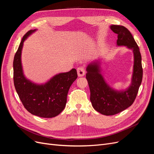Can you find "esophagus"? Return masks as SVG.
Segmentation results:
<instances>
[{"label":"esophagus","instance_id":"obj_1","mask_svg":"<svg viewBox=\"0 0 154 154\" xmlns=\"http://www.w3.org/2000/svg\"><path fill=\"white\" fill-rule=\"evenodd\" d=\"M77 72H78V75L79 77H82L85 75V69L82 67H80L77 69Z\"/></svg>","mask_w":154,"mask_h":154}]
</instances>
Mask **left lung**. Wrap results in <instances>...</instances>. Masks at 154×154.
I'll return each mask as SVG.
<instances>
[{
	"mask_svg": "<svg viewBox=\"0 0 154 154\" xmlns=\"http://www.w3.org/2000/svg\"><path fill=\"white\" fill-rule=\"evenodd\" d=\"M110 29L118 34V45L127 46L133 51L134 63L131 85L124 91L114 90L107 84L101 74L99 62H92L87 67L86 78L90 88L92 106L105 116L118 114L131 106L137 96L143 78L141 55L131 32L119 25H112Z\"/></svg>",
	"mask_w": 154,
	"mask_h": 154,
	"instance_id": "obj_1",
	"label": "left lung"
}]
</instances>
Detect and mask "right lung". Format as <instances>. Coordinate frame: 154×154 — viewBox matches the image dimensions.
<instances>
[{
  "label": "right lung",
  "instance_id": "1",
  "mask_svg": "<svg viewBox=\"0 0 154 154\" xmlns=\"http://www.w3.org/2000/svg\"><path fill=\"white\" fill-rule=\"evenodd\" d=\"M30 30L23 36L13 60V81L16 91L25 109L31 114L41 118H51L58 116L67 103L69 88L78 77L72 69L67 72L60 73L43 85L27 80L24 75L21 63L23 43L32 32Z\"/></svg>",
  "mask_w": 154,
  "mask_h": 154
}]
</instances>
